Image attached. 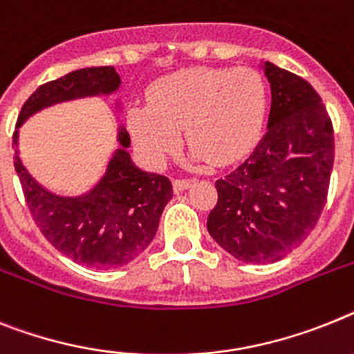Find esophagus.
<instances>
[{"label":"esophagus","instance_id":"esophagus-1","mask_svg":"<svg viewBox=\"0 0 354 354\" xmlns=\"http://www.w3.org/2000/svg\"><path fill=\"white\" fill-rule=\"evenodd\" d=\"M191 183H192V180H189V178H182V180L178 178V180H174V182H172V187H174V192H182V191H185V189H189V187H191Z\"/></svg>","mask_w":354,"mask_h":354}]
</instances>
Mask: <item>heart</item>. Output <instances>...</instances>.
<instances>
[{
	"label": "heart",
	"instance_id": "obj_1",
	"mask_svg": "<svg viewBox=\"0 0 354 354\" xmlns=\"http://www.w3.org/2000/svg\"><path fill=\"white\" fill-rule=\"evenodd\" d=\"M266 109V82L254 68H185L151 86L147 106L127 111V127L154 162L176 149L183 129L192 158L225 165L259 140Z\"/></svg>",
	"mask_w": 354,
	"mask_h": 354
}]
</instances>
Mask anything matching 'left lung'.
Instances as JSON below:
<instances>
[{
    "instance_id": "obj_1",
    "label": "left lung",
    "mask_w": 354,
    "mask_h": 354,
    "mask_svg": "<svg viewBox=\"0 0 354 354\" xmlns=\"http://www.w3.org/2000/svg\"><path fill=\"white\" fill-rule=\"evenodd\" d=\"M268 131L254 153L216 182L207 228L223 250L245 263L283 259L319 221L333 171V124L313 86L272 62Z\"/></svg>"
}]
</instances>
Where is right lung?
Segmentation results:
<instances>
[{"instance_id": "obj_1", "label": "right lung", "mask_w": 354, "mask_h": 354, "mask_svg": "<svg viewBox=\"0 0 354 354\" xmlns=\"http://www.w3.org/2000/svg\"><path fill=\"white\" fill-rule=\"evenodd\" d=\"M120 77L113 66L82 68L39 86L28 97L16 127L34 113L66 100L109 95L118 90ZM19 131H14V167L35 225L61 254L95 270L120 268L151 245L160 216L172 198L171 180L140 171L127 147L126 127L118 129L120 144L100 182L82 196L66 198L35 182L19 158Z\"/></svg>"}]
</instances>
